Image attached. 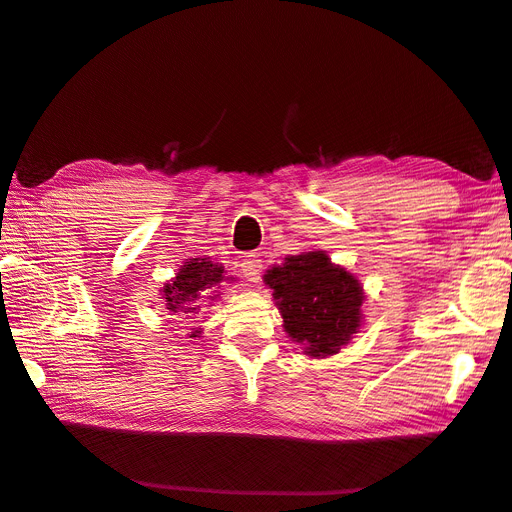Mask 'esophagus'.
<instances>
[{"label": "esophagus", "instance_id": "esophagus-1", "mask_svg": "<svg viewBox=\"0 0 512 512\" xmlns=\"http://www.w3.org/2000/svg\"><path fill=\"white\" fill-rule=\"evenodd\" d=\"M241 273L247 282L256 284L260 280V273H262V260L258 256H245L241 260Z\"/></svg>", "mask_w": 512, "mask_h": 512}]
</instances>
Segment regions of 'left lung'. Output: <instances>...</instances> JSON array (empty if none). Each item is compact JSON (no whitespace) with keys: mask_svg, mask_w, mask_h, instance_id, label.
I'll return each mask as SVG.
<instances>
[{"mask_svg":"<svg viewBox=\"0 0 512 512\" xmlns=\"http://www.w3.org/2000/svg\"><path fill=\"white\" fill-rule=\"evenodd\" d=\"M265 280L275 290L286 333L309 356L335 354L361 327V284L324 252L290 256Z\"/></svg>","mask_w":512,"mask_h":512,"instance_id":"left-lung-1","label":"left lung"}]
</instances>
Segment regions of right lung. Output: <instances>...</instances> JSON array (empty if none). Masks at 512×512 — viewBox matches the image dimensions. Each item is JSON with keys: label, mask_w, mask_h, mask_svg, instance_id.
Listing matches in <instances>:
<instances>
[{"label": "right lung", "mask_w": 512, "mask_h": 512, "mask_svg": "<svg viewBox=\"0 0 512 512\" xmlns=\"http://www.w3.org/2000/svg\"><path fill=\"white\" fill-rule=\"evenodd\" d=\"M224 280V267H220L218 262H211L207 258H190L188 265L179 269L175 280L162 290L166 309L175 314L183 312V316H196L200 305H194V301L200 299V294H209V288L222 284ZM196 333L190 337H196Z\"/></svg>", "instance_id": "1"}]
</instances>
